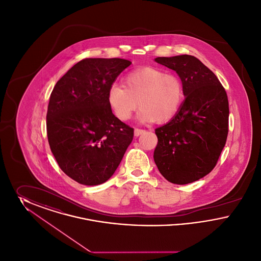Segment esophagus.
Returning a JSON list of instances; mask_svg holds the SVG:
<instances>
[{
  "label": "esophagus",
  "mask_w": 261,
  "mask_h": 261,
  "mask_svg": "<svg viewBox=\"0 0 261 261\" xmlns=\"http://www.w3.org/2000/svg\"><path fill=\"white\" fill-rule=\"evenodd\" d=\"M146 131L145 130H143V129H139V128H135V130H134V135L135 136L138 137L140 136V135H142V134H144Z\"/></svg>",
  "instance_id": "esophagus-1"
}]
</instances>
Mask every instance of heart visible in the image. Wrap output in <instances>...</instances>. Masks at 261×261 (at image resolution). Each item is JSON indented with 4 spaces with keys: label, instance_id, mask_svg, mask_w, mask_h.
Returning <instances> with one entry per match:
<instances>
[{
    "label": "heart",
    "instance_id": "heart-1",
    "mask_svg": "<svg viewBox=\"0 0 261 261\" xmlns=\"http://www.w3.org/2000/svg\"><path fill=\"white\" fill-rule=\"evenodd\" d=\"M124 83L125 86L113 83L108 92L109 103L122 121L131 118L139 101V120L166 123L176 116L184 101L180 77L156 67L135 69L125 76Z\"/></svg>",
    "mask_w": 261,
    "mask_h": 261
}]
</instances>
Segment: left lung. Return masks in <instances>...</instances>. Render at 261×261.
I'll list each match as a JSON object with an SVG mask.
<instances>
[{"label": "left lung", "instance_id": "left-lung-1", "mask_svg": "<svg viewBox=\"0 0 261 261\" xmlns=\"http://www.w3.org/2000/svg\"><path fill=\"white\" fill-rule=\"evenodd\" d=\"M154 62L176 71L185 99L173 119L155 129L153 160L167 181L185 185L207 175L217 163L228 135V98L216 75L194 56L160 57Z\"/></svg>", "mask_w": 261, "mask_h": 261}]
</instances>
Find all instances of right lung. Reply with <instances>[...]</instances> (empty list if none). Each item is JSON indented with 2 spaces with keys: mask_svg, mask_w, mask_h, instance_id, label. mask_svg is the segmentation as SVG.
Instances as JSON below:
<instances>
[{
  "mask_svg": "<svg viewBox=\"0 0 261 261\" xmlns=\"http://www.w3.org/2000/svg\"><path fill=\"white\" fill-rule=\"evenodd\" d=\"M130 61L85 59L57 82L47 112L50 150L62 171L76 182L108 181L131 144L134 130L113 113L108 92Z\"/></svg>",
  "mask_w": 261,
  "mask_h": 261,
  "instance_id": "obj_1",
  "label": "right lung"
}]
</instances>
